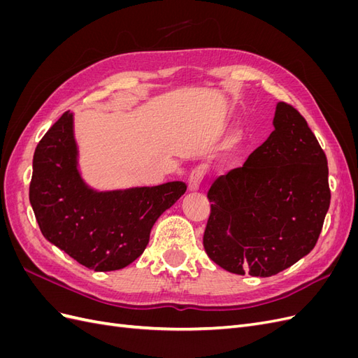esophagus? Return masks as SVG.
<instances>
[{
	"instance_id": "obj_1",
	"label": "esophagus",
	"mask_w": 358,
	"mask_h": 358,
	"mask_svg": "<svg viewBox=\"0 0 358 358\" xmlns=\"http://www.w3.org/2000/svg\"><path fill=\"white\" fill-rule=\"evenodd\" d=\"M204 176H206L204 167L199 166V167L194 169V170L191 171L189 178H188V188H189V191H197V189L200 188V185H201V182H203Z\"/></svg>"
}]
</instances>
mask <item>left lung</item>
Wrapping results in <instances>:
<instances>
[{
  "label": "left lung",
  "instance_id": "1",
  "mask_svg": "<svg viewBox=\"0 0 358 358\" xmlns=\"http://www.w3.org/2000/svg\"><path fill=\"white\" fill-rule=\"evenodd\" d=\"M275 131L242 167L218 176L208 192L203 245L227 272L267 278L317 245L330 206L329 166L306 119L278 103Z\"/></svg>",
  "mask_w": 358,
  "mask_h": 358
}]
</instances>
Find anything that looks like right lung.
<instances>
[{
  "mask_svg": "<svg viewBox=\"0 0 358 358\" xmlns=\"http://www.w3.org/2000/svg\"><path fill=\"white\" fill-rule=\"evenodd\" d=\"M185 191L183 182L110 192L86 187L70 110L43 136L32 159L29 201L43 236L95 272L124 268L142 255L155 221Z\"/></svg>",
  "mask_w": 358,
  "mask_h": 358,
  "instance_id": "add662e5",
  "label": "right lung"
}]
</instances>
